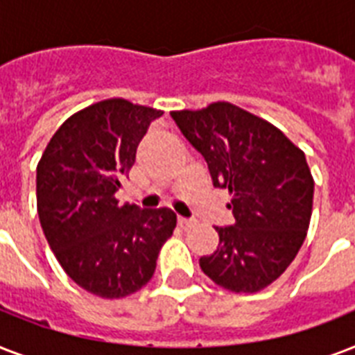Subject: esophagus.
<instances>
[{
	"mask_svg": "<svg viewBox=\"0 0 355 355\" xmlns=\"http://www.w3.org/2000/svg\"><path fill=\"white\" fill-rule=\"evenodd\" d=\"M195 225L193 219H186V217H178V227L184 228V230H188V228H191Z\"/></svg>",
	"mask_w": 355,
	"mask_h": 355,
	"instance_id": "34e87169",
	"label": "esophagus"
}]
</instances>
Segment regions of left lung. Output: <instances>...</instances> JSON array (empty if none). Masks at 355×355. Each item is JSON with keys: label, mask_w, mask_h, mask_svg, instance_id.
<instances>
[{"label": "left lung", "mask_w": 355, "mask_h": 355, "mask_svg": "<svg viewBox=\"0 0 355 355\" xmlns=\"http://www.w3.org/2000/svg\"><path fill=\"white\" fill-rule=\"evenodd\" d=\"M171 118L205 156L214 186L232 199L227 206L236 221L216 227L219 247L200 258V269L228 291H261L284 275L308 234L315 182L304 150L272 123L227 101Z\"/></svg>", "instance_id": "left-lung-1"}]
</instances>
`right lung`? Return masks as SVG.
Masks as SVG:
<instances>
[{"instance_id": "right-lung-1", "label": "right lung", "mask_w": 355, "mask_h": 355, "mask_svg": "<svg viewBox=\"0 0 355 355\" xmlns=\"http://www.w3.org/2000/svg\"><path fill=\"white\" fill-rule=\"evenodd\" d=\"M162 114L121 97L94 103L58 127L36 166L47 243L66 275L97 297L139 291L177 227L169 208L139 210L116 199L139 139Z\"/></svg>"}]
</instances>
